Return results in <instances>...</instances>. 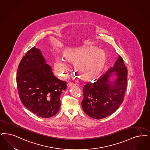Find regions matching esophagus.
Returning <instances> with one entry per match:
<instances>
[{
  "instance_id": "esophagus-1",
  "label": "esophagus",
  "mask_w": 150,
  "mask_h": 150,
  "mask_svg": "<svg viewBox=\"0 0 150 150\" xmlns=\"http://www.w3.org/2000/svg\"><path fill=\"white\" fill-rule=\"evenodd\" d=\"M74 85H75V84H74V83H69L68 84H67V86L68 88L71 87V86H74Z\"/></svg>"
}]
</instances>
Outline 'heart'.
<instances>
[{
    "instance_id": "obj_1",
    "label": "heart",
    "mask_w": 150,
    "mask_h": 150,
    "mask_svg": "<svg viewBox=\"0 0 150 150\" xmlns=\"http://www.w3.org/2000/svg\"><path fill=\"white\" fill-rule=\"evenodd\" d=\"M67 60L56 57L54 71L61 78H65L69 70L67 62H75V69L84 79L98 76L102 72L107 61V56L102 50L96 47L68 49L63 53Z\"/></svg>"
}]
</instances>
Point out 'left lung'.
I'll return each mask as SVG.
<instances>
[{
    "label": "left lung",
    "mask_w": 150,
    "mask_h": 150,
    "mask_svg": "<svg viewBox=\"0 0 150 150\" xmlns=\"http://www.w3.org/2000/svg\"><path fill=\"white\" fill-rule=\"evenodd\" d=\"M127 69L119 56L113 67L96 80L83 88L84 99L81 102L84 112L90 117L100 120L113 113L123 102L125 96ZM113 75L116 78L113 81Z\"/></svg>",
    "instance_id": "8db88e82"
}]
</instances>
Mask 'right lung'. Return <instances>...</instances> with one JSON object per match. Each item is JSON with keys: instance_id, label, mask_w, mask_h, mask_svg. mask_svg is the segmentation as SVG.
<instances>
[{"instance_id": "right-lung-1", "label": "right lung", "mask_w": 150, "mask_h": 150, "mask_svg": "<svg viewBox=\"0 0 150 150\" xmlns=\"http://www.w3.org/2000/svg\"><path fill=\"white\" fill-rule=\"evenodd\" d=\"M17 85L24 107L44 118L57 113L61 94L67 87L66 81L54 76L51 66L35 46L27 51L19 64Z\"/></svg>"}]
</instances>
